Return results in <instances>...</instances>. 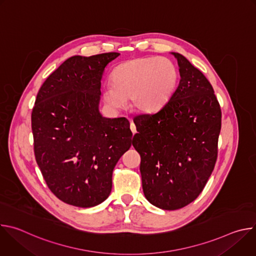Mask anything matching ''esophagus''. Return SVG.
<instances>
[{"mask_svg": "<svg viewBox=\"0 0 256 256\" xmlns=\"http://www.w3.org/2000/svg\"><path fill=\"white\" fill-rule=\"evenodd\" d=\"M130 130L132 132V134H134L136 132V126H134V124L132 122H130Z\"/></svg>", "mask_w": 256, "mask_h": 256, "instance_id": "34e87169", "label": "esophagus"}]
</instances>
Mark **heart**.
I'll list each match as a JSON object with an SVG mask.
<instances>
[{
	"label": "heart",
	"mask_w": 256,
	"mask_h": 256,
	"mask_svg": "<svg viewBox=\"0 0 256 256\" xmlns=\"http://www.w3.org/2000/svg\"><path fill=\"white\" fill-rule=\"evenodd\" d=\"M112 83L102 88L105 104L120 110L130 97L134 110L150 114L158 112L175 91L178 72L166 58H136L118 64L112 74Z\"/></svg>",
	"instance_id": "heart-1"
}]
</instances>
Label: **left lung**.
<instances>
[{"label": "left lung", "mask_w": 256, "mask_h": 256, "mask_svg": "<svg viewBox=\"0 0 256 256\" xmlns=\"http://www.w3.org/2000/svg\"><path fill=\"white\" fill-rule=\"evenodd\" d=\"M180 81L155 114L134 120L132 146L140 155L144 198L153 206L178 210L194 202L210 176L221 132V108L202 72L178 52Z\"/></svg>", "instance_id": "1"}]
</instances>
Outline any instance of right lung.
<instances>
[{
    "label": "right lung",
    "mask_w": 256,
    "mask_h": 256,
    "mask_svg": "<svg viewBox=\"0 0 256 256\" xmlns=\"http://www.w3.org/2000/svg\"><path fill=\"white\" fill-rule=\"evenodd\" d=\"M120 54L68 58L36 97L31 114L35 159L48 188L68 204L103 202L112 192V171L132 146L128 120L99 112L105 66Z\"/></svg>",
    "instance_id": "1"
}]
</instances>
